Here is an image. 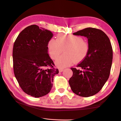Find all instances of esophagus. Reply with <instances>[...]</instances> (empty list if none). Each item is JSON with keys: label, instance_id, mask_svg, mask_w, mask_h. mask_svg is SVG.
<instances>
[{"label": "esophagus", "instance_id": "34e87169", "mask_svg": "<svg viewBox=\"0 0 121 121\" xmlns=\"http://www.w3.org/2000/svg\"><path fill=\"white\" fill-rule=\"evenodd\" d=\"M59 72H62L63 71V69H61V68H59Z\"/></svg>", "mask_w": 121, "mask_h": 121}]
</instances>
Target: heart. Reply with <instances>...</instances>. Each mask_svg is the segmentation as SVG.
<instances>
[{
  "label": "heart",
  "instance_id": "obj_1",
  "mask_svg": "<svg viewBox=\"0 0 121 121\" xmlns=\"http://www.w3.org/2000/svg\"><path fill=\"white\" fill-rule=\"evenodd\" d=\"M50 56L56 60L63 49L64 54L56 61L59 67L65 68L79 62L86 57L89 51V45L81 37L72 35L60 34L56 39L51 38L48 42Z\"/></svg>",
  "mask_w": 121,
  "mask_h": 121
}]
</instances>
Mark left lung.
<instances>
[{"label":"left lung","instance_id":"obj_1","mask_svg":"<svg viewBox=\"0 0 121 121\" xmlns=\"http://www.w3.org/2000/svg\"><path fill=\"white\" fill-rule=\"evenodd\" d=\"M73 35L86 37L89 51L87 56L77 67L72 68L73 75L69 83L77 95L89 97L100 91L109 77L113 59L110 40L100 29L87 28Z\"/></svg>","mask_w":121,"mask_h":121}]
</instances>
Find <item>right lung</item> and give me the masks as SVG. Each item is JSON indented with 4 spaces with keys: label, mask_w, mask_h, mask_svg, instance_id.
<instances>
[{
    "label": "right lung",
    "mask_w": 121,
    "mask_h": 121,
    "mask_svg": "<svg viewBox=\"0 0 121 121\" xmlns=\"http://www.w3.org/2000/svg\"><path fill=\"white\" fill-rule=\"evenodd\" d=\"M52 32L33 25L21 31L14 43V74L21 88L35 98L47 95L52 87L58 69L48 53V42Z\"/></svg>",
    "instance_id": "add662e5"
}]
</instances>
